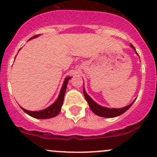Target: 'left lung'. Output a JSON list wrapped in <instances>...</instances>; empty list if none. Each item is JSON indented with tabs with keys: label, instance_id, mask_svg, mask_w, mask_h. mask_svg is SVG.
Wrapping results in <instances>:
<instances>
[{
	"label": "left lung",
	"instance_id": "obj_1",
	"mask_svg": "<svg viewBox=\"0 0 157 157\" xmlns=\"http://www.w3.org/2000/svg\"><path fill=\"white\" fill-rule=\"evenodd\" d=\"M130 46H131V48L136 52L135 48H134V47L131 44L130 45ZM136 54H137V52H136ZM83 95H84V97L85 99H86V100L87 101L89 105H90V108L92 110V112H93V113L96 114V115H99V116L100 117H104V118H114V117H116V116H118V115H122L123 113H124V112H125L126 111H127L128 109L132 105V104L134 103V101L136 100L135 99L131 104H130V105H128L125 107H123V108L110 109V108H106V107L102 106V105H99V104H97L96 102H94V101L92 99V98L89 96L87 93H86V90H85L84 88H83Z\"/></svg>",
	"mask_w": 157,
	"mask_h": 157
}]
</instances>
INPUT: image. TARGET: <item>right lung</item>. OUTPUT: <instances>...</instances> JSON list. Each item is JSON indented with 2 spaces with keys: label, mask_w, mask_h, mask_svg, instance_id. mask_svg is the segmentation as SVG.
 Returning a JSON list of instances; mask_svg holds the SVG:
<instances>
[{
  "label": "right lung",
  "mask_w": 157,
  "mask_h": 157,
  "mask_svg": "<svg viewBox=\"0 0 157 157\" xmlns=\"http://www.w3.org/2000/svg\"><path fill=\"white\" fill-rule=\"evenodd\" d=\"M40 35H36L34 36L33 37H32L31 39H34V38L38 37ZM71 78V77H67L64 79V83H63L62 86H61V91H60L59 96H58V99L55 101L53 104L48 106V108L43 109V110L40 111H29L26 110V109L22 108L23 111L26 112V114L30 115V116L33 117L35 118H39V119H47V118H53V117L57 116L58 114L60 113V111L61 109V106L63 105V102H64V94H65L66 89H67V85L68 83V81Z\"/></svg>",
  "instance_id": "obj_1"
}]
</instances>
